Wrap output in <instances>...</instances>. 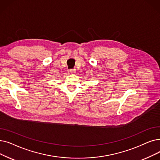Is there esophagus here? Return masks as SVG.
<instances>
[{
  "mask_svg": "<svg viewBox=\"0 0 160 160\" xmlns=\"http://www.w3.org/2000/svg\"><path fill=\"white\" fill-rule=\"evenodd\" d=\"M75 72H76L75 69H70V70H68V72L71 74H74V73H75Z\"/></svg>",
  "mask_w": 160,
  "mask_h": 160,
  "instance_id": "obj_1",
  "label": "esophagus"
}]
</instances>
